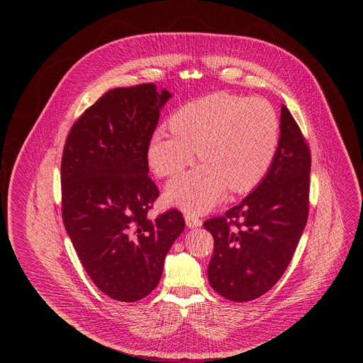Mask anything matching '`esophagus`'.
<instances>
[{"mask_svg":"<svg viewBox=\"0 0 363 363\" xmlns=\"http://www.w3.org/2000/svg\"><path fill=\"white\" fill-rule=\"evenodd\" d=\"M185 223L189 228H194V227H199L202 224V220L199 217L191 214V213H186L185 214Z\"/></svg>","mask_w":363,"mask_h":363,"instance_id":"esophagus-1","label":"esophagus"}]
</instances>
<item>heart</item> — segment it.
Segmentation results:
<instances>
[{"instance_id":"b5f03b06","label":"heart","mask_w":363,"mask_h":363,"mask_svg":"<svg viewBox=\"0 0 363 363\" xmlns=\"http://www.w3.org/2000/svg\"><path fill=\"white\" fill-rule=\"evenodd\" d=\"M172 129L158 128L150 138L147 158L160 177H174L191 165L198 149L203 164L168 185V199L199 214L217 205L228 186L252 188L267 174L279 143V118L263 97L225 91L194 100L171 119Z\"/></svg>"}]
</instances>
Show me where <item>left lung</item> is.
<instances>
[{
  "label": "left lung",
  "instance_id": "left-lung-1",
  "mask_svg": "<svg viewBox=\"0 0 363 363\" xmlns=\"http://www.w3.org/2000/svg\"><path fill=\"white\" fill-rule=\"evenodd\" d=\"M310 167L307 140L283 105L279 146L264 179L224 216L203 223L214 237L208 280L218 294L250 301L284 274L308 217Z\"/></svg>",
  "mask_w": 363,
  "mask_h": 363
}]
</instances>
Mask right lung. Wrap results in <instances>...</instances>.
Segmentation results:
<instances>
[{
    "instance_id": "right-lung-1",
    "label": "right lung",
    "mask_w": 363,
    "mask_h": 363,
    "mask_svg": "<svg viewBox=\"0 0 363 363\" xmlns=\"http://www.w3.org/2000/svg\"><path fill=\"white\" fill-rule=\"evenodd\" d=\"M168 90L143 83L103 94L73 123L62 158V216L94 286L136 301L158 286L165 255L184 231L171 208L147 217L160 196L147 147Z\"/></svg>"
}]
</instances>
